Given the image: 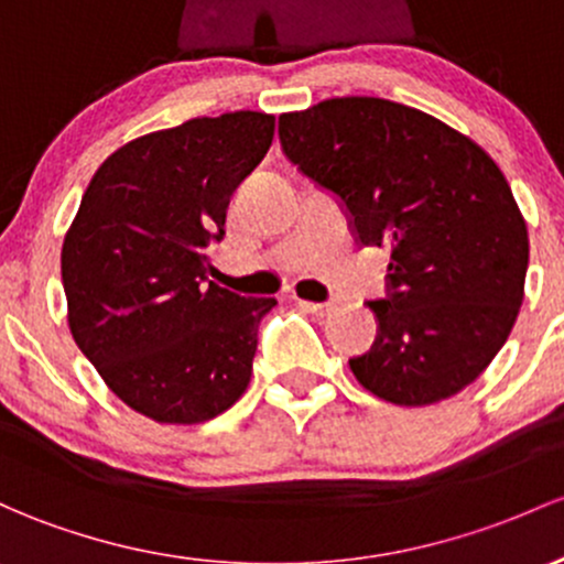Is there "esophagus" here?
Here are the masks:
<instances>
[{"mask_svg":"<svg viewBox=\"0 0 564 564\" xmlns=\"http://www.w3.org/2000/svg\"><path fill=\"white\" fill-rule=\"evenodd\" d=\"M299 306L304 308V312H308V314H330L333 308H336V304H333V301L317 304V301H304V299H299Z\"/></svg>","mask_w":564,"mask_h":564,"instance_id":"esophagus-1","label":"esophagus"}]
</instances>
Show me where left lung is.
<instances>
[{
	"label": "left lung",
	"instance_id": "8db88e82",
	"mask_svg": "<svg viewBox=\"0 0 564 564\" xmlns=\"http://www.w3.org/2000/svg\"><path fill=\"white\" fill-rule=\"evenodd\" d=\"M284 155L341 198L357 241L390 247L379 333L355 379L395 405L457 395L500 352L524 299L530 239L508 180L433 115L344 96L280 115Z\"/></svg>",
	"mask_w": 564,
	"mask_h": 564
}]
</instances>
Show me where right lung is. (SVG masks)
Instances as JSON below:
<instances>
[{
    "mask_svg": "<svg viewBox=\"0 0 564 564\" xmlns=\"http://www.w3.org/2000/svg\"><path fill=\"white\" fill-rule=\"evenodd\" d=\"M271 139L274 115L252 110L131 139L96 169L64 236L72 338L120 401L161 425L215 420L250 384L276 301L209 282L207 247Z\"/></svg>",
    "mask_w": 564,
    "mask_h": 564,
    "instance_id": "obj_1",
    "label": "right lung"
}]
</instances>
